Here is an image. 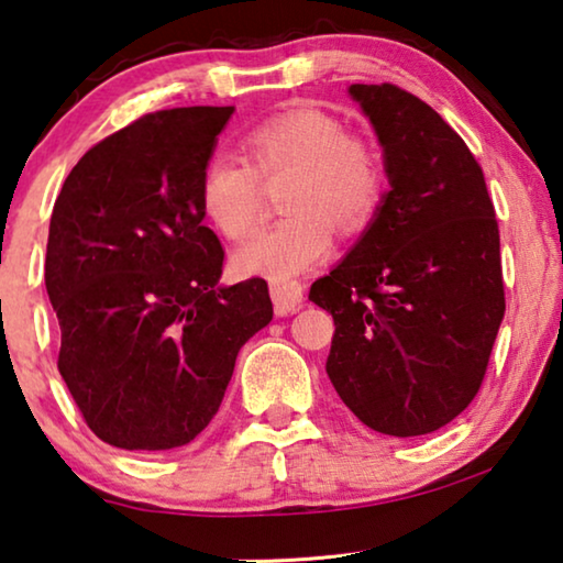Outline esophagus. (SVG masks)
<instances>
[{
	"mask_svg": "<svg viewBox=\"0 0 563 563\" xmlns=\"http://www.w3.org/2000/svg\"><path fill=\"white\" fill-rule=\"evenodd\" d=\"M272 299L276 314L297 312L305 299V287L299 282H272Z\"/></svg>",
	"mask_w": 563,
	"mask_h": 563,
	"instance_id": "1",
	"label": "esophagus"
}]
</instances>
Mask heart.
I'll list each match as a JSON object with an SVG mask.
<instances>
[{
	"instance_id": "1",
	"label": "heart",
	"mask_w": 563,
	"mask_h": 563,
	"mask_svg": "<svg viewBox=\"0 0 563 563\" xmlns=\"http://www.w3.org/2000/svg\"><path fill=\"white\" fill-rule=\"evenodd\" d=\"M243 156H212L199 179V202L212 225L241 241L264 218V185L282 184L287 218L261 230L233 256L243 276L284 282L318 266L333 249V228L358 235L384 197L382 156L335 114L291 107L243 135Z\"/></svg>"
}]
</instances>
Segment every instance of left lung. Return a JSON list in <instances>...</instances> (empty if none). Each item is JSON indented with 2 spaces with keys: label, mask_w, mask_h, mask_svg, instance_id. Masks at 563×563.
<instances>
[{
  "label": "left lung",
  "mask_w": 563,
  "mask_h": 563,
  "mask_svg": "<svg viewBox=\"0 0 563 563\" xmlns=\"http://www.w3.org/2000/svg\"><path fill=\"white\" fill-rule=\"evenodd\" d=\"M384 148L389 191L349 256L310 287L333 314L325 372L376 433L449 426L487 374L505 282L482 166L461 135L395 84H351Z\"/></svg>",
  "instance_id": "1"
}]
</instances>
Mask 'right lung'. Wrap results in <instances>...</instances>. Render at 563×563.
I'll return each mask as SVG.
<instances>
[{"label": "right lung", "mask_w": 563, "mask_h": 563, "mask_svg": "<svg viewBox=\"0 0 563 563\" xmlns=\"http://www.w3.org/2000/svg\"><path fill=\"white\" fill-rule=\"evenodd\" d=\"M235 107L143 114L84 153L53 205L45 289L58 372L91 433L125 451L210 426L243 343L272 322L264 279L220 287L199 179Z\"/></svg>", "instance_id": "obj_1"}]
</instances>
